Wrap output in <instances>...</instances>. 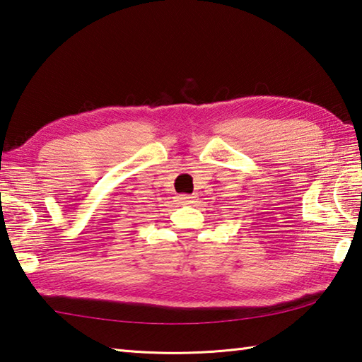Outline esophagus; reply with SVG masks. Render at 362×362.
<instances>
[{
	"mask_svg": "<svg viewBox=\"0 0 362 362\" xmlns=\"http://www.w3.org/2000/svg\"><path fill=\"white\" fill-rule=\"evenodd\" d=\"M179 201H180V202H183V204H191V202H193V197L183 194V196H180V197H179Z\"/></svg>",
	"mask_w": 362,
	"mask_h": 362,
	"instance_id": "34e87169",
	"label": "esophagus"
}]
</instances>
